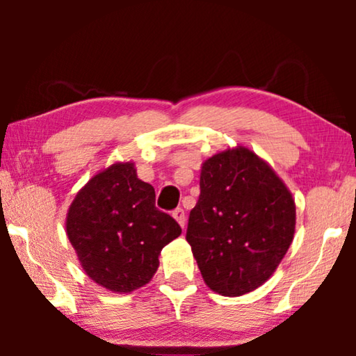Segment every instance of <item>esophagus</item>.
I'll use <instances>...</instances> for the list:
<instances>
[{
    "mask_svg": "<svg viewBox=\"0 0 356 356\" xmlns=\"http://www.w3.org/2000/svg\"><path fill=\"white\" fill-rule=\"evenodd\" d=\"M173 217H175V220H177V222L179 223V227L184 228V223H186V216H184V211H183L181 207L175 209V211H173Z\"/></svg>",
    "mask_w": 356,
    "mask_h": 356,
    "instance_id": "34e87169",
    "label": "esophagus"
}]
</instances>
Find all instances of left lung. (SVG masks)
Instances as JSON below:
<instances>
[{"label": "left lung", "mask_w": 356, "mask_h": 356, "mask_svg": "<svg viewBox=\"0 0 356 356\" xmlns=\"http://www.w3.org/2000/svg\"><path fill=\"white\" fill-rule=\"evenodd\" d=\"M199 186L186 241L202 279L216 293H250L274 274L293 241L295 199L245 145L204 160Z\"/></svg>", "instance_id": "left-lung-1"}]
</instances>
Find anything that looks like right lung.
<instances>
[{"mask_svg":"<svg viewBox=\"0 0 356 356\" xmlns=\"http://www.w3.org/2000/svg\"><path fill=\"white\" fill-rule=\"evenodd\" d=\"M66 235L82 269L115 293L149 284L165 245L181 235L155 207L152 184L138 178L133 162H116L79 189L66 216Z\"/></svg>","mask_w":356,"mask_h":356,"instance_id":"1","label":"right lung"}]
</instances>
